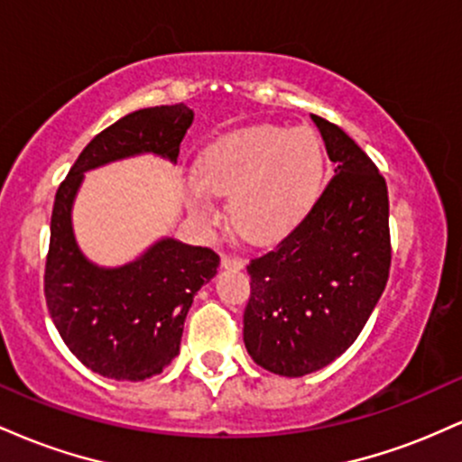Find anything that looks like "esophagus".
Listing matches in <instances>:
<instances>
[{
	"label": "esophagus",
	"instance_id": "esophagus-1",
	"mask_svg": "<svg viewBox=\"0 0 462 462\" xmlns=\"http://www.w3.org/2000/svg\"><path fill=\"white\" fill-rule=\"evenodd\" d=\"M221 267L226 269H243L245 267V261L238 256H232V254H221Z\"/></svg>",
	"mask_w": 462,
	"mask_h": 462
}]
</instances>
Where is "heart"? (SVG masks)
<instances>
[{"label": "heart", "instance_id": "obj_1", "mask_svg": "<svg viewBox=\"0 0 462 462\" xmlns=\"http://www.w3.org/2000/svg\"><path fill=\"white\" fill-rule=\"evenodd\" d=\"M323 150L310 130L249 125L201 153L187 204L213 221V195H230L232 227L249 243H273L293 230L319 198Z\"/></svg>", "mask_w": 462, "mask_h": 462}]
</instances>
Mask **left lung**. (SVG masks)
I'll list each match as a JSON object with an SVG mask.
<instances>
[{
  "label": "left lung",
  "instance_id": "1",
  "mask_svg": "<svg viewBox=\"0 0 462 462\" xmlns=\"http://www.w3.org/2000/svg\"><path fill=\"white\" fill-rule=\"evenodd\" d=\"M312 121L334 176L289 236L247 264L243 341L254 363L286 378L326 367L356 341L391 269L383 173L338 125Z\"/></svg>",
  "mask_w": 462,
  "mask_h": 462
}]
</instances>
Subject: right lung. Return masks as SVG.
<instances>
[{
    "instance_id": "obj_1",
    "label": "right lung",
    "mask_w": 462,
    "mask_h": 462,
    "mask_svg": "<svg viewBox=\"0 0 462 462\" xmlns=\"http://www.w3.org/2000/svg\"><path fill=\"white\" fill-rule=\"evenodd\" d=\"M190 124L193 110L184 104L121 116L84 147L58 187L45 263L47 310L65 346L104 378L139 383L178 356L187 312L201 284L215 278L219 256L161 238L124 267H97L73 236V199L88 169L136 153L176 162Z\"/></svg>"
}]
</instances>
